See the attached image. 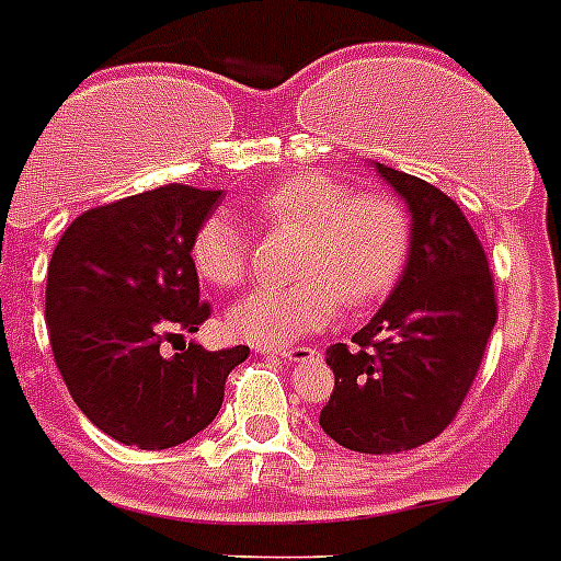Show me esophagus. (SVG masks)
<instances>
[{
	"mask_svg": "<svg viewBox=\"0 0 561 561\" xmlns=\"http://www.w3.org/2000/svg\"><path fill=\"white\" fill-rule=\"evenodd\" d=\"M277 357H284V360H289V363H309V360H318V348H312V346L284 348V352H277Z\"/></svg>",
	"mask_w": 561,
	"mask_h": 561,
	"instance_id": "34e87169",
	"label": "esophagus"
}]
</instances>
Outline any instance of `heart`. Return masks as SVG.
Listing matches in <instances>:
<instances>
[{"label":"heart","instance_id":"heart-1","mask_svg":"<svg viewBox=\"0 0 561 561\" xmlns=\"http://www.w3.org/2000/svg\"><path fill=\"white\" fill-rule=\"evenodd\" d=\"M257 215L272 227L300 232L298 280L261 286L227 312L234 337L261 348H284L329 327L340 304L363 309L394 289L409 261L411 224L389 195H352L320 172H298L257 198ZM247 238L227 215H213L193 238L198 275L215 286L241 284Z\"/></svg>","mask_w":561,"mask_h":561}]
</instances>
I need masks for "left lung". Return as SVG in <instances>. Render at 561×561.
<instances>
[{"instance_id": "obj_1", "label": "left lung", "mask_w": 561, "mask_h": 561, "mask_svg": "<svg viewBox=\"0 0 561 561\" xmlns=\"http://www.w3.org/2000/svg\"><path fill=\"white\" fill-rule=\"evenodd\" d=\"M371 167L409 209V261L354 346L327 348L334 391L320 428L352 451L397 454L454 420L496 323V298L480 238L457 204L409 172Z\"/></svg>"}]
</instances>
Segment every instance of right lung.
Returning <instances> with one entry per match:
<instances>
[{
  "label": "right lung",
  "mask_w": 561,
  "mask_h": 561,
  "mask_svg": "<svg viewBox=\"0 0 561 561\" xmlns=\"http://www.w3.org/2000/svg\"><path fill=\"white\" fill-rule=\"evenodd\" d=\"M221 204V190L158 186L79 215L53 249L45 320L67 391L107 437L161 451L207 428L224 382L249 346L209 352L190 340L201 304L193 238Z\"/></svg>",
  "instance_id": "right-lung-1"
}]
</instances>
